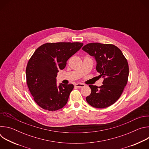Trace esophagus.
Instances as JSON below:
<instances>
[{"instance_id":"1","label":"esophagus","mask_w":149,"mask_h":149,"mask_svg":"<svg viewBox=\"0 0 149 149\" xmlns=\"http://www.w3.org/2000/svg\"><path fill=\"white\" fill-rule=\"evenodd\" d=\"M75 86L77 88H82L85 86V85L84 84H81V83H77L75 84Z\"/></svg>"}]
</instances>
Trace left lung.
Listing matches in <instances>:
<instances>
[{"label":"left lung","instance_id":"left-lung-1","mask_svg":"<svg viewBox=\"0 0 149 149\" xmlns=\"http://www.w3.org/2000/svg\"><path fill=\"white\" fill-rule=\"evenodd\" d=\"M82 49L95 57L96 70L104 78L100 87L89 85L91 93L86 100L93 107H108L118 100L128 81V62L121 51L113 44L93 42Z\"/></svg>","mask_w":149,"mask_h":149}]
</instances>
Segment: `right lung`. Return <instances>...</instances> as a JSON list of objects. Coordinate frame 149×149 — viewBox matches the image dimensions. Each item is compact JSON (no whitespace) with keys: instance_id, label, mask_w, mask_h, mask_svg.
<instances>
[{"instance_id":"1","label":"right lung","mask_w":149,"mask_h":149,"mask_svg":"<svg viewBox=\"0 0 149 149\" xmlns=\"http://www.w3.org/2000/svg\"><path fill=\"white\" fill-rule=\"evenodd\" d=\"M82 45L79 42H49L37 48L30 58L26 68L27 86L42 109L56 111L66 105L74 86L61 84L57 87V72Z\"/></svg>"}]
</instances>
